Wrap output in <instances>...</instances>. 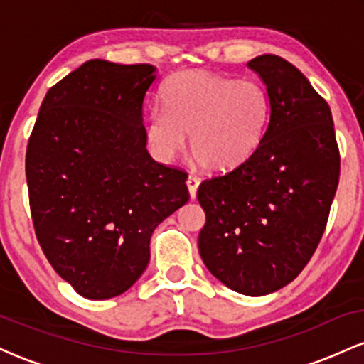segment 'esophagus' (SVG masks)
Returning a JSON list of instances; mask_svg holds the SVG:
<instances>
[{
    "instance_id": "34e87169",
    "label": "esophagus",
    "mask_w": 364,
    "mask_h": 364,
    "mask_svg": "<svg viewBox=\"0 0 364 364\" xmlns=\"http://www.w3.org/2000/svg\"><path fill=\"white\" fill-rule=\"evenodd\" d=\"M186 186H188V191H190L191 198H195L196 190H198V186H200V178H196L195 174H190L186 179Z\"/></svg>"
}]
</instances>
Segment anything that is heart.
I'll return each mask as SVG.
<instances>
[{"label":"heart","instance_id":"b5f03b06","mask_svg":"<svg viewBox=\"0 0 364 364\" xmlns=\"http://www.w3.org/2000/svg\"><path fill=\"white\" fill-rule=\"evenodd\" d=\"M162 107L147 119V144L159 161L190 149L200 166L215 173L237 168L262 144L270 121V97L255 80L208 72H178L161 90Z\"/></svg>","mask_w":364,"mask_h":364}]
</instances>
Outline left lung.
Returning <instances> with one entry per match:
<instances>
[{
  "label": "left lung",
  "instance_id": "left-lung-1",
  "mask_svg": "<svg viewBox=\"0 0 364 364\" xmlns=\"http://www.w3.org/2000/svg\"><path fill=\"white\" fill-rule=\"evenodd\" d=\"M270 97L262 144L243 164L198 188V252L215 279L265 296L298 277L327 225L341 157L332 112L296 66L275 54L248 63Z\"/></svg>",
  "mask_w": 364,
  "mask_h": 364
}]
</instances>
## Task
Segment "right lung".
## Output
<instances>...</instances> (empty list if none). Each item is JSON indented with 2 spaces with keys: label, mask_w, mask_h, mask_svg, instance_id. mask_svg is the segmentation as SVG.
Wrapping results in <instances>:
<instances>
[{
  "label": "right lung",
  "mask_w": 364,
  "mask_h": 364,
  "mask_svg": "<svg viewBox=\"0 0 364 364\" xmlns=\"http://www.w3.org/2000/svg\"><path fill=\"white\" fill-rule=\"evenodd\" d=\"M152 65L90 60L51 87L28 139L32 223L53 269L87 299L123 294L150 260V237L190 198L185 171L147 152Z\"/></svg>",
  "instance_id": "add662e5"
}]
</instances>
